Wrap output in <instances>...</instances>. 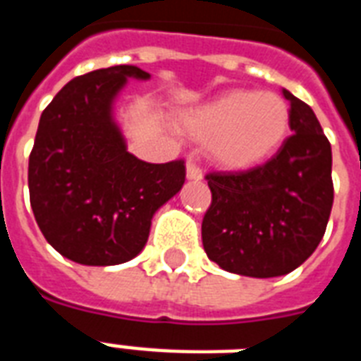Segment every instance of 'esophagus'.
<instances>
[{
	"label": "esophagus",
	"instance_id": "1",
	"mask_svg": "<svg viewBox=\"0 0 361 361\" xmlns=\"http://www.w3.org/2000/svg\"><path fill=\"white\" fill-rule=\"evenodd\" d=\"M202 178H204L202 170L198 169L197 164L192 163V161H189V163H187V180L198 181V180H202Z\"/></svg>",
	"mask_w": 361,
	"mask_h": 361
}]
</instances>
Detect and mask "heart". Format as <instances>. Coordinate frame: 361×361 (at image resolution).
I'll return each instance as SVG.
<instances>
[{
	"mask_svg": "<svg viewBox=\"0 0 361 361\" xmlns=\"http://www.w3.org/2000/svg\"><path fill=\"white\" fill-rule=\"evenodd\" d=\"M181 130L208 140V153L225 170H247L271 157L288 133V104L271 92L234 90L187 109Z\"/></svg>",
	"mask_w": 361,
	"mask_h": 361,
	"instance_id": "1",
	"label": "heart"
}]
</instances>
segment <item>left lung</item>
Listing matches in <instances>:
<instances>
[{
    "instance_id": "obj_1",
    "label": "left lung",
    "mask_w": 361,
    "mask_h": 361,
    "mask_svg": "<svg viewBox=\"0 0 361 361\" xmlns=\"http://www.w3.org/2000/svg\"><path fill=\"white\" fill-rule=\"evenodd\" d=\"M292 135L268 163L212 172L202 221L209 260L231 274L279 277L302 266L324 236L334 204L331 146L309 104L283 87Z\"/></svg>"
}]
</instances>
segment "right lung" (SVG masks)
I'll return each instance as SVG.
<instances>
[{
	"label": "right lung",
	"mask_w": 361,
	"mask_h": 361,
	"mask_svg": "<svg viewBox=\"0 0 361 361\" xmlns=\"http://www.w3.org/2000/svg\"><path fill=\"white\" fill-rule=\"evenodd\" d=\"M135 65L76 76L39 120L30 155L31 209L50 245L84 266H116L146 245L153 215L185 183L183 161L153 164L127 152L114 104Z\"/></svg>",
	"instance_id": "right-lung-1"
}]
</instances>
